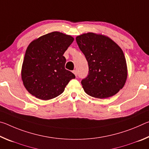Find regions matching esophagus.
I'll return each mask as SVG.
<instances>
[{
  "label": "esophagus",
  "instance_id": "34e87169",
  "mask_svg": "<svg viewBox=\"0 0 149 149\" xmlns=\"http://www.w3.org/2000/svg\"><path fill=\"white\" fill-rule=\"evenodd\" d=\"M73 73H74V74H75V76H77V72L76 70H74V71H73Z\"/></svg>",
  "mask_w": 149,
  "mask_h": 149
}]
</instances>
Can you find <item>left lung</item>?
Masks as SVG:
<instances>
[{"label": "left lung", "instance_id": "8db88e82", "mask_svg": "<svg viewBox=\"0 0 149 149\" xmlns=\"http://www.w3.org/2000/svg\"><path fill=\"white\" fill-rule=\"evenodd\" d=\"M89 65L81 84L87 95L97 99L114 95L122 89L127 76V64L121 48L109 37L87 33L76 37Z\"/></svg>", "mask_w": 149, "mask_h": 149}]
</instances>
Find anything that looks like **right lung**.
Returning <instances> with one entry per match:
<instances>
[{
  "instance_id": "add662e5",
  "label": "right lung",
  "mask_w": 149,
  "mask_h": 149,
  "mask_svg": "<svg viewBox=\"0 0 149 149\" xmlns=\"http://www.w3.org/2000/svg\"><path fill=\"white\" fill-rule=\"evenodd\" d=\"M70 35L54 31L33 41L27 47L22 68V79L30 94L50 100L64 92L75 75L65 69V50L74 41Z\"/></svg>"
}]
</instances>
